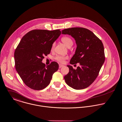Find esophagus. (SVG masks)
Wrapping results in <instances>:
<instances>
[{"instance_id":"34e87169","label":"esophagus","mask_w":122,"mask_h":122,"mask_svg":"<svg viewBox=\"0 0 122 122\" xmlns=\"http://www.w3.org/2000/svg\"><path fill=\"white\" fill-rule=\"evenodd\" d=\"M63 66H64V65H61V64H59V68H61V67H62Z\"/></svg>"}]
</instances>
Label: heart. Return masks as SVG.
<instances>
[{
	"mask_svg": "<svg viewBox=\"0 0 122 122\" xmlns=\"http://www.w3.org/2000/svg\"><path fill=\"white\" fill-rule=\"evenodd\" d=\"M61 41L66 45V46L67 48L71 47L73 44V41L71 39V38H70L69 37H68V36L63 37V38H62ZM54 45H55V44L53 43L52 45V49L54 48ZM66 58H67V56H58L56 58V59L58 62H59L60 63H63Z\"/></svg>",
	"mask_w": 122,
	"mask_h": 122,
	"instance_id": "b5f03b06",
	"label": "heart"
}]
</instances>
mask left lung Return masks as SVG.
<instances>
[{
  "instance_id": "left-lung-1",
  "label": "left lung",
  "mask_w": 122,
  "mask_h": 122,
  "mask_svg": "<svg viewBox=\"0 0 122 122\" xmlns=\"http://www.w3.org/2000/svg\"><path fill=\"white\" fill-rule=\"evenodd\" d=\"M62 34L71 35L77 45L75 54L70 63H79L80 66L73 69L67 65L69 72L64 76L66 83L75 90L87 88L97 77L105 57L102 41L88 29L73 27L62 30Z\"/></svg>"
}]
</instances>
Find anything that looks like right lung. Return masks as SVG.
<instances>
[{
  "label": "right lung",
  "instance_id": "obj_1",
  "mask_svg": "<svg viewBox=\"0 0 122 122\" xmlns=\"http://www.w3.org/2000/svg\"><path fill=\"white\" fill-rule=\"evenodd\" d=\"M61 34L60 30H34L26 33L15 50L16 71L25 84L35 90L45 88L50 82L58 64L52 62L46 66L44 56L50 53L53 43Z\"/></svg>",
  "mask_w": 122,
  "mask_h": 122
}]
</instances>
